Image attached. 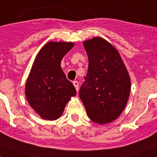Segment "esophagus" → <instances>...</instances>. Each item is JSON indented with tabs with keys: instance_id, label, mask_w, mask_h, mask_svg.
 Returning <instances> with one entry per match:
<instances>
[{
	"instance_id": "1",
	"label": "esophagus",
	"mask_w": 157,
	"mask_h": 157,
	"mask_svg": "<svg viewBox=\"0 0 157 157\" xmlns=\"http://www.w3.org/2000/svg\"><path fill=\"white\" fill-rule=\"evenodd\" d=\"M72 84H73V85L75 86V88H76V91H78L79 90V82L77 81H74L73 82H72Z\"/></svg>"
}]
</instances>
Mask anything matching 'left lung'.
Returning <instances> with one entry per match:
<instances>
[{"label": "left lung", "instance_id": "8db88e82", "mask_svg": "<svg viewBox=\"0 0 157 157\" xmlns=\"http://www.w3.org/2000/svg\"><path fill=\"white\" fill-rule=\"evenodd\" d=\"M89 67L79 97L95 123H110L120 115L131 91V80L118 51L101 38L85 41Z\"/></svg>", "mask_w": 157, "mask_h": 157}]
</instances>
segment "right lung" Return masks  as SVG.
<instances>
[{"mask_svg":"<svg viewBox=\"0 0 157 157\" xmlns=\"http://www.w3.org/2000/svg\"><path fill=\"white\" fill-rule=\"evenodd\" d=\"M73 47L72 43L50 42L37 55L25 85L30 106L48 120L59 118L76 89L61 69L63 57Z\"/></svg>","mask_w":157,"mask_h":157,"instance_id":"add662e5","label":"right lung"}]
</instances>
